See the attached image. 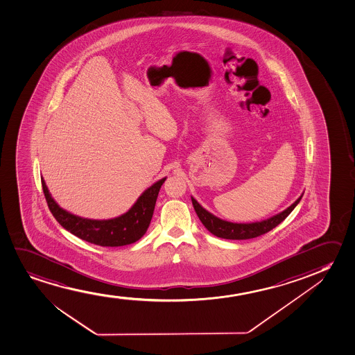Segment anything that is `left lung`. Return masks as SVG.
Returning a JSON list of instances; mask_svg holds the SVG:
<instances>
[{
  "label": "left lung",
  "instance_id": "1",
  "mask_svg": "<svg viewBox=\"0 0 355 355\" xmlns=\"http://www.w3.org/2000/svg\"><path fill=\"white\" fill-rule=\"evenodd\" d=\"M301 198L302 195L291 205V207L286 208V211H283L279 214L272 216L266 220L250 223V224H236L230 221L221 220L219 218L207 212L202 206H200V203L195 198H191V201H193V209L200 218V220L211 234L225 240H249V239L263 235L272 229H275L278 224H281L282 221L284 220L286 216L291 214V211L296 207Z\"/></svg>",
  "mask_w": 355,
  "mask_h": 355
}]
</instances>
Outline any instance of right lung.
Returning <instances> with one entry per match:
<instances>
[{
    "instance_id": "1",
    "label": "right lung",
    "mask_w": 355,
    "mask_h": 355,
    "mask_svg": "<svg viewBox=\"0 0 355 355\" xmlns=\"http://www.w3.org/2000/svg\"><path fill=\"white\" fill-rule=\"evenodd\" d=\"M166 178L157 182L139 196L129 212L108 220H92L74 216L59 207L48 191L46 182L42 178V189L48 207L58 223L71 234L82 240L101 247H120L135 243L148 230L157 202V193Z\"/></svg>"
}]
</instances>
